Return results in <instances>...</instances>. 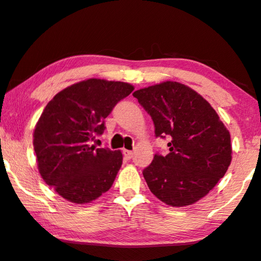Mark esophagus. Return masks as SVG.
<instances>
[{
  "label": "esophagus",
  "instance_id": "esophagus-1",
  "mask_svg": "<svg viewBox=\"0 0 261 261\" xmlns=\"http://www.w3.org/2000/svg\"><path fill=\"white\" fill-rule=\"evenodd\" d=\"M123 154H124V156H125V158H126L127 160H130V159H133V156H134V151H131V150H126V149H124V150H123Z\"/></svg>",
  "mask_w": 261,
  "mask_h": 261
}]
</instances>
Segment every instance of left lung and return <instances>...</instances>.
Wrapping results in <instances>:
<instances>
[{
    "instance_id": "8db88e82",
    "label": "left lung",
    "mask_w": 261,
    "mask_h": 261,
    "mask_svg": "<svg viewBox=\"0 0 261 261\" xmlns=\"http://www.w3.org/2000/svg\"><path fill=\"white\" fill-rule=\"evenodd\" d=\"M151 116L156 137L171 138L143 171L149 190L171 206L205 197L231 162L230 134L209 102L182 83L166 81L133 94Z\"/></svg>"
}]
</instances>
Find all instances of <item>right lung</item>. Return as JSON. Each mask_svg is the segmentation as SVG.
Instances as JSON below:
<instances>
[{
    "mask_svg": "<svg viewBox=\"0 0 261 261\" xmlns=\"http://www.w3.org/2000/svg\"><path fill=\"white\" fill-rule=\"evenodd\" d=\"M133 85L89 79L57 93L36 124L33 147L44 181L71 203L86 204L107 192L123 163L119 150L90 145L105 118Z\"/></svg>",
    "mask_w": 261,
    "mask_h": 261,
    "instance_id": "right-lung-1",
    "label": "right lung"
}]
</instances>
